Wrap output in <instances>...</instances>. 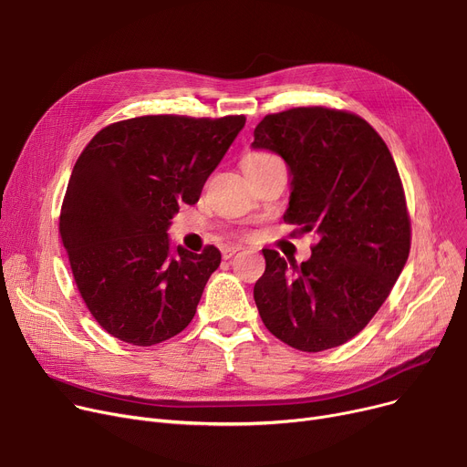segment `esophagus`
I'll return each instance as SVG.
<instances>
[{
	"instance_id": "esophagus-1",
	"label": "esophagus",
	"mask_w": 467,
	"mask_h": 467,
	"mask_svg": "<svg viewBox=\"0 0 467 467\" xmlns=\"http://www.w3.org/2000/svg\"><path fill=\"white\" fill-rule=\"evenodd\" d=\"M236 252H240V246H223V248H221V255H223V259H231Z\"/></svg>"
}]
</instances>
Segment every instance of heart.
<instances>
[{"instance_id":"heart-1","label":"heart","mask_w":467,"mask_h":467,"mask_svg":"<svg viewBox=\"0 0 467 467\" xmlns=\"http://www.w3.org/2000/svg\"><path fill=\"white\" fill-rule=\"evenodd\" d=\"M276 159L278 157L266 153V151H252V153H248L246 157L242 159V168L244 170H246V168H255V166H261L265 162H271V161H276Z\"/></svg>"}]
</instances>
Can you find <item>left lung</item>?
<instances>
[{"mask_svg": "<svg viewBox=\"0 0 467 467\" xmlns=\"http://www.w3.org/2000/svg\"><path fill=\"white\" fill-rule=\"evenodd\" d=\"M255 150L289 166L284 221L314 231L308 261L263 250L254 299L265 327L291 348L322 352L356 337L388 299L410 250V217L398 166L356 113L324 106L266 115Z\"/></svg>", "mask_w": 467, "mask_h": 467, "instance_id": "8db88e82", "label": "left lung"}]
</instances>
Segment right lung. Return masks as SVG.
<instances>
[{"label":"right lung","mask_w":467,"mask_h":467,"mask_svg":"<svg viewBox=\"0 0 467 467\" xmlns=\"http://www.w3.org/2000/svg\"><path fill=\"white\" fill-rule=\"evenodd\" d=\"M244 115H143L98 132L73 166L58 219L73 280L111 337L153 347L182 333L221 263L215 246L170 252L166 229L199 201Z\"/></svg>","instance_id":"1"}]
</instances>
